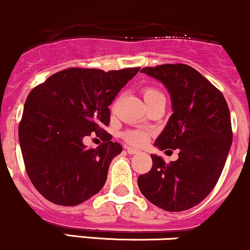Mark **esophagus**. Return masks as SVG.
<instances>
[{
	"label": "esophagus",
	"instance_id": "34e87169",
	"mask_svg": "<svg viewBox=\"0 0 250 250\" xmlns=\"http://www.w3.org/2000/svg\"><path fill=\"white\" fill-rule=\"evenodd\" d=\"M125 149H127V152L129 154H136V153H139V152H140V151H139V149L134 148V147H129V146L125 147Z\"/></svg>",
	"mask_w": 250,
	"mask_h": 250
}]
</instances>
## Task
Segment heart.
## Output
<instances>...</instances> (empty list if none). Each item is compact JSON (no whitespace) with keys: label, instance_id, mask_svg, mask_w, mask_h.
Segmentation results:
<instances>
[{"label":"heart","instance_id":"heart-1","mask_svg":"<svg viewBox=\"0 0 250 250\" xmlns=\"http://www.w3.org/2000/svg\"><path fill=\"white\" fill-rule=\"evenodd\" d=\"M143 97L145 103L148 105L153 101H156L157 98H159V97H163V94L162 92L154 87H145L143 90ZM123 139H125L128 144L140 146L146 143L147 134L144 132V130H127V132L123 134Z\"/></svg>","mask_w":250,"mask_h":250}]
</instances>
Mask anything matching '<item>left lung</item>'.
Wrapping results in <instances>:
<instances>
[{
  "label": "left lung",
  "instance_id": "obj_1",
  "mask_svg": "<svg viewBox=\"0 0 250 250\" xmlns=\"http://www.w3.org/2000/svg\"><path fill=\"white\" fill-rule=\"evenodd\" d=\"M141 73L159 80L171 98L172 115L154 146L178 149L169 164L151 154L152 169L140 175L143 195L169 212L191 208L217 185L231 144L230 110L222 92L190 65L162 64Z\"/></svg>",
  "mask_w": 250,
  "mask_h": 250
}]
</instances>
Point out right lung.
<instances>
[{
  "mask_svg": "<svg viewBox=\"0 0 250 250\" xmlns=\"http://www.w3.org/2000/svg\"><path fill=\"white\" fill-rule=\"evenodd\" d=\"M140 68H68L36 86L26 99L19 141L26 172L46 200L75 206L98 193L111 160L122 152L109 133V105ZM94 131L104 143L87 149Z\"/></svg>",
  "mask_w": 250,
  "mask_h": 250,
  "instance_id": "obj_1",
  "label": "right lung"
}]
</instances>
